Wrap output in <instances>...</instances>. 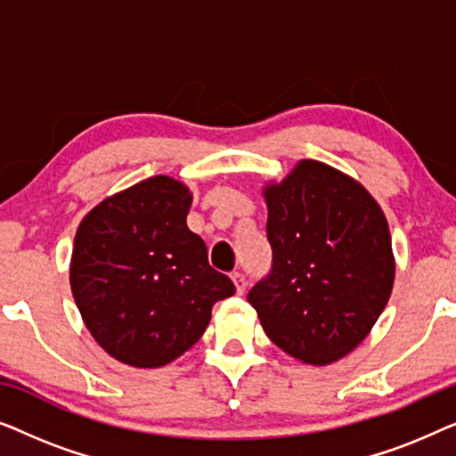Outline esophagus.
Masks as SVG:
<instances>
[{
  "label": "esophagus",
  "mask_w": 456,
  "mask_h": 456,
  "mask_svg": "<svg viewBox=\"0 0 456 456\" xmlns=\"http://www.w3.org/2000/svg\"><path fill=\"white\" fill-rule=\"evenodd\" d=\"M230 278H232V282H234L236 295H242V292H245V289H247V280H245V276H242L240 272H234Z\"/></svg>",
  "instance_id": "esophagus-1"
}]
</instances>
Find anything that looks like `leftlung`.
Instances as JSON below:
<instances>
[{"label": "left lung", "mask_w": 456, "mask_h": 456, "mask_svg": "<svg viewBox=\"0 0 456 456\" xmlns=\"http://www.w3.org/2000/svg\"><path fill=\"white\" fill-rule=\"evenodd\" d=\"M272 272L248 303L273 345L307 365L346 357L371 332L395 284L388 222L363 184L301 159L264 186Z\"/></svg>", "instance_id": "left-lung-1"}]
</instances>
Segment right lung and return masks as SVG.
I'll list each match as a JSON object with an SVG mask.
<instances>
[{"instance_id":"1","label":"right lung","mask_w":456,"mask_h":456,"mask_svg":"<svg viewBox=\"0 0 456 456\" xmlns=\"http://www.w3.org/2000/svg\"><path fill=\"white\" fill-rule=\"evenodd\" d=\"M192 195L172 176H151L103 199L74 236L70 289L97 345L120 363L153 370L201 338L232 280L208 261L186 226Z\"/></svg>"}]
</instances>
